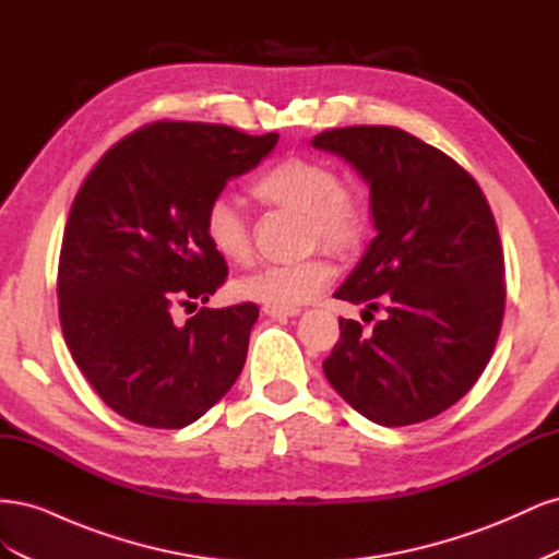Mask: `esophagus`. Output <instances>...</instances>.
I'll return each instance as SVG.
<instances>
[{
    "mask_svg": "<svg viewBox=\"0 0 559 559\" xmlns=\"http://www.w3.org/2000/svg\"><path fill=\"white\" fill-rule=\"evenodd\" d=\"M300 312V308H284V306H263V314L275 317V319H286V317H296Z\"/></svg>",
    "mask_w": 559,
    "mask_h": 559,
    "instance_id": "esophagus-1",
    "label": "esophagus"
}]
</instances>
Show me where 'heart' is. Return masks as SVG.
Listing matches in <instances>:
<instances>
[{
    "label": "heart",
    "instance_id": "heart-1",
    "mask_svg": "<svg viewBox=\"0 0 559 559\" xmlns=\"http://www.w3.org/2000/svg\"><path fill=\"white\" fill-rule=\"evenodd\" d=\"M249 191L263 205L306 214V235L312 247L321 242L333 251H349L366 238V200L357 191L345 189L341 175L326 160L284 158L253 177ZM202 233L224 261L233 265L249 263L253 251L249 218L230 200L216 198L210 202L202 216ZM333 277V263L324 253H314L296 263L263 265L235 284V292L270 306L298 308L324 292Z\"/></svg>",
    "mask_w": 559,
    "mask_h": 559
}]
</instances>
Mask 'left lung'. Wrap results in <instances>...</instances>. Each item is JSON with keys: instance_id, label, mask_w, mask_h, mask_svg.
Masks as SVG:
<instances>
[{"instance_id": "left-lung-1", "label": "left lung", "mask_w": 559, "mask_h": 559, "mask_svg": "<svg viewBox=\"0 0 559 559\" xmlns=\"http://www.w3.org/2000/svg\"><path fill=\"white\" fill-rule=\"evenodd\" d=\"M370 186L378 235L335 298L384 310L373 331L341 317L324 361L333 389L384 427L431 419L478 382L506 308L503 249L478 181L441 148L392 126L319 132Z\"/></svg>"}]
</instances>
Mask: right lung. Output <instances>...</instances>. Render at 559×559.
Segmentation results:
<instances>
[{"mask_svg": "<svg viewBox=\"0 0 559 559\" xmlns=\"http://www.w3.org/2000/svg\"><path fill=\"white\" fill-rule=\"evenodd\" d=\"M277 132L156 121L116 142L79 189L58 263L64 343L114 413L151 429L205 415L242 373L257 302L200 308L228 277L202 216Z\"/></svg>", "mask_w": 559, "mask_h": 559, "instance_id": "obj_1", "label": "right lung"}]
</instances>
